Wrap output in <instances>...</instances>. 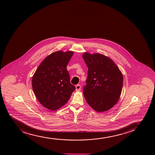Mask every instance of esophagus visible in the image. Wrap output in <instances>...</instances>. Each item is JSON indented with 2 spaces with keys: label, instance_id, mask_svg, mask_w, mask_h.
<instances>
[{
  "label": "esophagus",
  "instance_id": "esophagus-1",
  "mask_svg": "<svg viewBox=\"0 0 155 155\" xmlns=\"http://www.w3.org/2000/svg\"><path fill=\"white\" fill-rule=\"evenodd\" d=\"M76 87V91H80L81 90V85L80 84H78L77 85L75 86Z\"/></svg>",
  "mask_w": 155,
  "mask_h": 155
}]
</instances>
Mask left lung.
<instances>
[{"mask_svg":"<svg viewBox=\"0 0 155 155\" xmlns=\"http://www.w3.org/2000/svg\"><path fill=\"white\" fill-rule=\"evenodd\" d=\"M82 56L88 67L86 85L83 88L84 97L97 112L109 110L121 94L122 73L112 59L102 54L85 53Z\"/></svg>","mask_w":155,"mask_h":155,"instance_id":"1","label":"left lung"}]
</instances>
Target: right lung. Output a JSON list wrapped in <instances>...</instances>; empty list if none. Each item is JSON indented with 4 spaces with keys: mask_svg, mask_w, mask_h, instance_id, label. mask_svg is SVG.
<instances>
[{
    "mask_svg": "<svg viewBox=\"0 0 155 155\" xmlns=\"http://www.w3.org/2000/svg\"><path fill=\"white\" fill-rule=\"evenodd\" d=\"M73 52L59 51L41 62L32 77L33 91L45 107L56 110L69 101L75 87L70 83L67 66Z\"/></svg>",
    "mask_w": 155,
    "mask_h": 155,
    "instance_id": "add662e5",
    "label": "right lung"
}]
</instances>
